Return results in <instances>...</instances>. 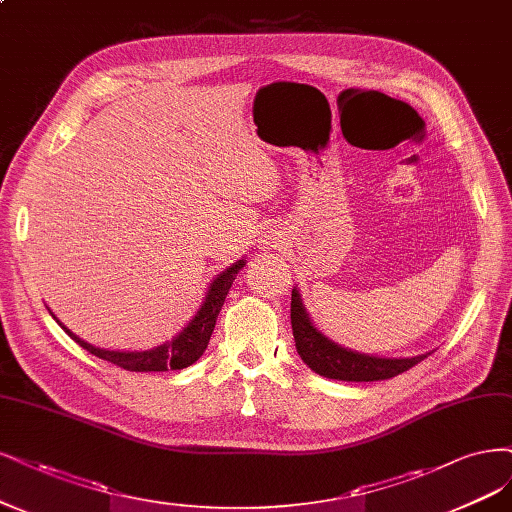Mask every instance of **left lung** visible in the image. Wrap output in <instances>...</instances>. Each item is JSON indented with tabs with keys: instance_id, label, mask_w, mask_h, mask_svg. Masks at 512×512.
<instances>
[{
	"instance_id": "1",
	"label": "left lung",
	"mask_w": 512,
	"mask_h": 512,
	"mask_svg": "<svg viewBox=\"0 0 512 512\" xmlns=\"http://www.w3.org/2000/svg\"><path fill=\"white\" fill-rule=\"evenodd\" d=\"M292 334L296 351L301 360L313 370V373L322 375L326 379L337 381H383L392 379L404 370L413 368L424 358H428L432 351L426 354L411 356V358H383V356H370L360 354V351L347 349L339 343L328 339L326 334L317 328L307 313L303 298L298 288H292Z\"/></svg>"
}]
</instances>
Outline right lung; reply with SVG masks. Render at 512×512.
<instances>
[{"label": "right lung", "mask_w": 512, "mask_h": 512, "mask_svg": "<svg viewBox=\"0 0 512 512\" xmlns=\"http://www.w3.org/2000/svg\"><path fill=\"white\" fill-rule=\"evenodd\" d=\"M243 267H245V260L241 258L235 264H231L228 269H224L218 277H214V281L207 286L201 307L197 309L195 315H192V320L178 334H175L171 341L152 349H144V351H120V349L114 351V349L95 347L91 343H86L84 339H80L78 334L69 330L65 324H61L57 317L52 315V311L50 315L55 317L59 326L82 349H86L88 354H93L101 360H108L125 370H133V373H163V370H180L195 364L203 356V351L207 349V343L211 339V332L216 328V320L224 305V298L228 290H231L237 273Z\"/></svg>", "instance_id": "obj_1"}]
</instances>
